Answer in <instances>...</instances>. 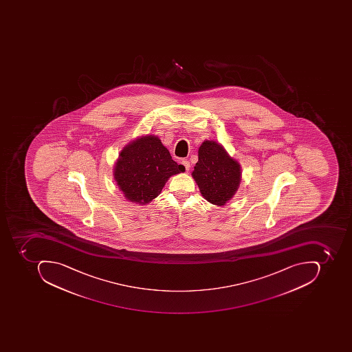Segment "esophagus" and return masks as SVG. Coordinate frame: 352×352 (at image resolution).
<instances>
[{"mask_svg": "<svg viewBox=\"0 0 352 352\" xmlns=\"http://www.w3.org/2000/svg\"><path fill=\"white\" fill-rule=\"evenodd\" d=\"M182 164H183V166H184L186 171H189V169H190V163H189V161L184 160V161L182 162Z\"/></svg>", "mask_w": 352, "mask_h": 352, "instance_id": "esophagus-1", "label": "esophagus"}]
</instances>
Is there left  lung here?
<instances>
[{
	"label": "left lung",
	"instance_id": "obj_1",
	"mask_svg": "<svg viewBox=\"0 0 352 352\" xmlns=\"http://www.w3.org/2000/svg\"><path fill=\"white\" fill-rule=\"evenodd\" d=\"M193 179L205 200L223 206L232 200L241 183V166L214 140H204L198 151Z\"/></svg>",
	"mask_w": 352,
	"mask_h": 352
}]
</instances>
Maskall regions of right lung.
Returning <instances> with one entry per match:
<instances>
[{
    "label": "right lung",
    "mask_w": 352,
    "mask_h": 352,
    "mask_svg": "<svg viewBox=\"0 0 352 352\" xmlns=\"http://www.w3.org/2000/svg\"><path fill=\"white\" fill-rule=\"evenodd\" d=\"M185 171L157 135H143L122 148L113 169L124 199L146 205L162 192L169 177Z\"/></svg>",
    "instance_id": "right-lung-1"
}]
</instances>
